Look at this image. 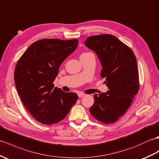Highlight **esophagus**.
Wrapping results in <instances>:
<instances>
[{
  "label": "esophagus",
  "instance_id": "obj_1",
  "mask_svg": "<svg viewBox=\"0 0 159 159\" xmlns=\"http://www.w3.org/2000/svg\"><path fill=\"white\" fill-rule=\"evenodd\" d=\"M78 97H80V98H82V97H84L86 95V94H84V93H79L78 94Z\"/></svg>",
  "mask_w": 159,
  "mask_h": 159
}]
</instances>
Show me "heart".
Returning a JSON list of instances; mask_svg holds the SVG:
<instances>
[{
	"label": "heart",
	"instance_id": "1",
	"mask_svg": "<svg viewBox=\"0 0 159 159\" xmlns=\"http://www.w3.org/2000/svg\"><path fill=\"white\" fill-rule=\"evenodd\" d=\"M87 53H89V52H84V53H82V54H81V55H82V54H87Z\"/></svg>",
	"mask_w": 159,
	"mask_h": 159
}]
</instances>
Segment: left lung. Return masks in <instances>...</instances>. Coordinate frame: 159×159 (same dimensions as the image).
I'll return each instance as SVG.
<instances>
[{
  "label": "left lung",
  "mask_w": 159,
  "mask_h": 159,
  "mask_svg": "<svg viewBox=\"0 0 159 159\" xmlns=\"http://www.w3.org/2000/svg\"><path fill=\"white\" fill-rule=\"evenodd\" d=\"M84 43L99 58L101 76L109 89L107 93L94 95L90 112L98 121L114 123L125 114L139 91L136 57L131 49L112 34L89 37Z\"/></svg>",
  "instance_id": "8db88e82"
}]
</instances>
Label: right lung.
<instances>
[{"instance_id":"add662e5","label":"right lung","mask_w":159,"mask_h":159,"mask_svg":"<svg viewBox=\"0 0 159 159\" xmlns=\"http://www.w3.org/2000/svg\"><path fill=\"white\" fill-rule=\"evenodd\" d=\"M78 42L43 39L31 44L17 62L14 81L17 93L30 114L44 125L62 120L78 98L76 93H65L53 84L60 66Z\"/></svg>"}]
</instances>
